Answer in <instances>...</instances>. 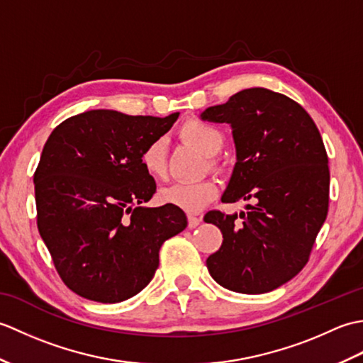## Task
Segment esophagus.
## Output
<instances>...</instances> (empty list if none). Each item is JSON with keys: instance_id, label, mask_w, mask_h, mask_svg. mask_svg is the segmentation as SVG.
<instances>
[{"instance_id": "esophagus-1", "label": "esophagus", "mask_w": 363, "mask_h": 363, "mask_svg": "<svg viewBox=\"0 0 363 363\" xmlns=\"http://www.w3.org/2000/svg\"><path fill=\"white\" fill-rule=\"evenodd\" d=\"M199 223H201V218L198 217V215H189V228L190 229H195L196 226H199Z\"/></svg>"}]
</instances>
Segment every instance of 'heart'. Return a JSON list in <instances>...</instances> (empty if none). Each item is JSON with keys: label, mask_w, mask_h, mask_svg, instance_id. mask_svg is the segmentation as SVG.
<instances>
[{"label": "heart", "mask_w": 363, "mask_h": 363, "mask_svg": "<svg viewBox=\"0 0 363 363\" xmlns=\"http://www.w3.org/2000/svg\"><path fill=\"white\" fill-rule=\"evenodd\" d=\"M184 140L194 145L206 156H215L223 146V133L211 123L190 120L179 129ZM143 172L152 179H164L167 176V143L162 137L154 138L145 146L140 154ZM217 195V184L213 181L176 182L160 190L159 199L164 204L176 206L186 212H199Z\"/></svg>", "instance_id": "heart-1"}]
</instances>
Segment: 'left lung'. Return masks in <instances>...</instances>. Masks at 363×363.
<instances>
[{
	"instance_id": "1",
	"label": "left lung",
	"mask_w": 363,
	"mask_h": 363,
	"mask_svg": "<svg viewBox=\"0 0 363 363\" xmlns=\"http://www.w3.org/2000/svg\"><path fill=\"white\" fill-rule=\"evenodd\" d=\"M201 118L233 129L237 162L221 201L252 203L242 223L237 213H206L223 234L207 269L228 290L272 291L304 268L326 220L329 167L320 130L298 103L262 87L207 107Z\"/></svg>"
}]
</instances>
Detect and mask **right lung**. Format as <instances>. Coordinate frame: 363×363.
<instances>
[{"label":"right lung","instance_id":"add662e5","mask_svg":"<svg viewBox=\"0 0 363 363\" xmlns=\"http://www.w3.org/2000/svg\"><path fill=\"white\" fill-rule=\"evenodd\" d=\"M177 117L87 111L46 140L34 173L37 226L76 295L106 304L133 298L156 273L162 243L187 228L179 207L145 206L156 182L140 165L145 146Z\"/></svg>","mask_w":363,"mask_h":363}]
</instances>
